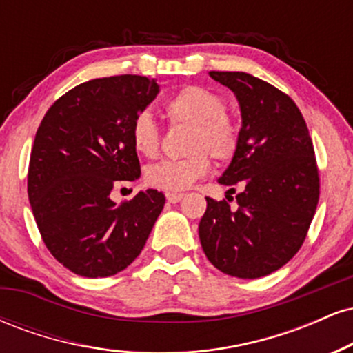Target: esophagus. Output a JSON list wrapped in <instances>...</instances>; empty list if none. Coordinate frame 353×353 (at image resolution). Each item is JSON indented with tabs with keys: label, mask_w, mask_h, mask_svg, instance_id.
<instances>
[{
	"label": "esophagus",
	"mask_w": 353,
	"mask_h": 353,
	"mask_svg": "<svg viewBox=\"0 0 353 353\" xmlns=\"http://www.w3.org/2000/svg\"><path fill=\"white\" fill-rule=\"evenodd\" d=\"M165 199H168V202H171V204H176V202H179L181 199H184V194L168 192V194H165Z\"/></svg>",
	"instance_id": "esophagus-1"
}]
</instances>
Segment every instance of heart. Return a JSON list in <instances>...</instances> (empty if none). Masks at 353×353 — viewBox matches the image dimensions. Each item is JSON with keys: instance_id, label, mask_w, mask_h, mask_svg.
<instances>
[{"instance_id": "obj_1", "label": "heart", "mask_w": 353, "mask_h": 353, "mask_svg": "<svg viewBox=\"0 0 353 353\" xmlns=\"http://www.w3.org/2000/svg\"><path fill=\"white\" fill-rule=\"evenodd\" d=\"M172 124L190 125L184 159L161 161L145 168L144 179L161 190H184L208 176L210 161L232 159L241 143V128L225 111V99L204 86H185L164 106ZM131 144L137 154L154 157L161 148V129L148 111L139 112L131 125Z\"/></svg>"}]
</instances>
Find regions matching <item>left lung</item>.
I'll use <instances>...</instances> for the list:
<instances>
[{"label": "left lung", "instance_id": "left-lung-1", "mask_svg": "<svg viewBox=\"0 0 353 353\" xmlns=\"http://www.w3.org/2000/svg\"><path fill=\"white\" fill-rule=\"evenodd\" d=\"M209 76L236 94L242 117L241 143L219 184H244V190L236 196L237 209L205 197L201 245L221 272L264 277L305 241L320 194L314 145L302 112L272 84L239 71Z\"/></svg>", "mask_w": 353, "mask_h": 353}]
</instances>
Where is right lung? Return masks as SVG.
<instances>
[{
  "label": "right lung",
  "mask_w": 353,
  "mask_h": 353,
  "mask_svg": "<svg viewBox=\"0 0 353 353\" xmlns=\"http://www.w3.org/2000/svg\"><path fill=\"white\" fill-rule=\"evenodd\" d=\"M159 92L145 76L91 79L61 96L36 132L28 197L48 250L71 272L109 277L141 254L165 204L148 189L111 201L114 185L141 176L131 125Z\"/></svg>",
  "instance_id": "obj_1"
}]
</instances>
